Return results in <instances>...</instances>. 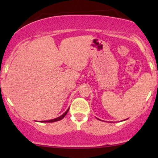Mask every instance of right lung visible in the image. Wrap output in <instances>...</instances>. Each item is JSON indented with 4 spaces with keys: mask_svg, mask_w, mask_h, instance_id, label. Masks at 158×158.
I'll use <instances>...</instances> for the list:
<instances>
[{
    "mask_svg": "<svg viewBox=\"0 0 158 158\" xmlns=\"http://www.w3.org/2000/svg\"><path fill=\"white\" fill-rule=\"evenodd\" d=\"M68 110H69V108H68V110H66V111L64 112V114H62V115H61L60 117H57V118H55V119H50V120H45V121H41V122H42V123H52V122H56V121H59V120H61V119H62L63 118H64V117H65V115H66V114H68Z\"/></svg>",
    "mask_w": 158,
    "mask_h": 158,
    "instance_id": "right-lung-1",
    "label": "right lung"
}]
</instances>
